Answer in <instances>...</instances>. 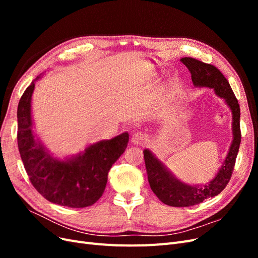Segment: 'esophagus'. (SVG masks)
<instances>
[{
    "mask_svg": "<svg viewBox=\"0 0 258 258\" xmlns=\"http://www.w3.org/2000/svg\"><path fill=\"white\" fill-rule=\"evenodd\" d=\"M131 141L137 145H143L147 141V135L145 134V132L138 131L134 136H132Z\"/></svg>",
    "mask_w": 258,
    "mask_h": 258,
    "instance_id": "esophagus-1",
    "label": "esophagus"
}]
</instances>
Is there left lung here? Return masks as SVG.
I'll list each match as a JSON object with an SVG mask.
<instances>
[{
  "mask_svg": "<svg viewBox=\"0 0 258 258\" xmlns=\"http://www.w3.org/2000/svg\"><path fill=\"white\" fill-rule=\"evenodd\" d=\"M181 61L189 70L195 86L213 88L218 97L225 99L232 112L233 140L224 165L212 181L204 186H190L179 182L151 151L144 150L148 183L153 192L165 205L179 208L199 205L208 198L217 196L227 186L235 168L241 142L240 106L227 79H225L220 70L212 64L190 57L182 58Z\"/></svg>",
  "mask_w": 258,
  "mask_h": 258,
  "instance_id": "8db88e82",
  "label": "left lung"
}]
</instances>
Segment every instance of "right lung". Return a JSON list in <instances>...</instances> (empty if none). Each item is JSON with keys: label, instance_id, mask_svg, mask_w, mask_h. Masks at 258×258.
<instances>
[{"label": "right lung", "instance_id": "add662e5", "mask_svg": "<svg viewBox=\"0 0 258 258\" xmlns=\"http://www.w3.org/2000/svg\"><path fill=\"white\" fill-rule=\"evenodd\" d=\"M34 82L23 92L18 104L17 142L20 157L34 188L48 201L69 208L92 206L101 198L108 171L127 148V132L86 148L67 160L52 158L34 138L31 97Z\"/></svg>", "mask_w": 258, "mask_h": 258}]
</instances>
